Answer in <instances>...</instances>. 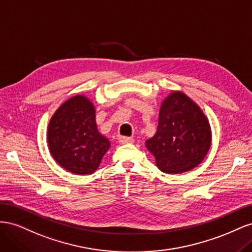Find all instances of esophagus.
<instances>
[{
    "instance_id": "obj_1",
    "label": "esophagus",
    "mask_w": 252,
    "mask_h": 252,
    "mask_svg": "<svg viewBox=\"0 0 252 252\" xmlns=\"http://www.w3.org/2000/svg\"><path fill=\"white\" fill-rule=\"evenodd\" d=\"M119 142L121 144H131L134 142V140L132 138H129V136H123V135H120L119 136Z\"/></svg>"
}]
</instances>
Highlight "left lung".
<instances>
[{"label":"left lung","instance_id":"1","mask_svg":"<svg viewBox=\"0 0 252 252\" xmlns=\"http://www.w3.org/2000/svg\"><path fill=\"white\" fill-rule=\"evenodd\" d=\"M210 144L209 122L199 106L180 91L167 96L157 132L146 141L158 169L169 174L191 170L203 161Z\"/></svg>","mask_w":252,"mask_h":252}]
</instances>
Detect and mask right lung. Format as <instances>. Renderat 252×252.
<instances>
[{"mask_svg":"<svg viewBox=\"0 0 252 252\" xmlns=\"http://www.w3.org/2000/svg\"><path fill=\"white\" fill-rule=\"evenodd\" d=\"M47 142L55 161L75 174L94 172L110 147L97 131L93 103L83 95L60 106L49 122Z\"/></svg>","mask_w":252,"mask_h":252,"instance_id":"add662e5","label":"right lung"}]
</instances>
